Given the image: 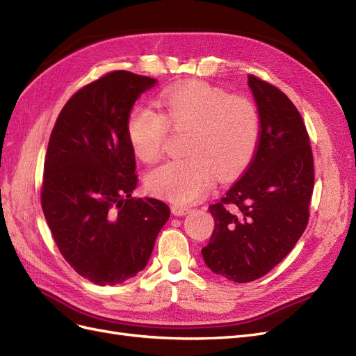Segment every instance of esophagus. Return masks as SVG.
<instances>
[{
    "label": "esophagus",
    "instance_id": "34e87169",
    "mask_svg": "<svg viewBox=\"0 0 356 356\" xmlns=\"http://www.w3.org/2000/svg\"><path fill=\"white\" fill-rule=\"evenodd\" d=\"M170 209H172V213L177 215V217H181V215H186L190 212V208L181 207V204H172Z\"/></svg>",
    "mask_w": 356,
    "mask_h": 356
}]
</instances>
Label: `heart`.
Here are the masks:
<instances>
[{"label": "heart", "instance_id": "heart-1", "mask_svg": "<svg viewBox=\"0 0 356 356\" xmlns=\"http://www.w3.org/2000/svg\"><path fill=\"white\" fill-rule=\"evenodd\" d=\"M160 108L138 105L127 117L126 132L135 154L145 161L163 153L168 126L188 129L187 156L170 159L148 172L153 195L175 203L200 199L215 174L227 179L248 166L260 138L255 105L203 81H186L160 93Z\"/></svg>", "mask_w": 356, "mask_h": 356}]
</instances>
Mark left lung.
<instances>
[{
	"mask_svg": "<svg viewBox=\"0 0 356 356\" xmlns=\"http://www.w3.org/2000/svg\"><path fill=\"white\" fill-rule=\"evenodd\" d=\"M260 117L257 152L243 177L211 204L215 225L202 257L215 275L251 282L281 263L303 234L314 191V156L294 104L248 75Z\"/></svg>",
	"mask_w": 356,
	"mask_h": 356,
	"instance_id": "obj_1",
	"label": "left lung"
}]
</instances>
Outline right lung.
<instances>
[{"mask_svg":"<svg viewBox=\"0 0 356 356\" xmlns=\"http://www.w3.org/2000/svg\"><path fill=\"white\" fill-rule=\"evenodd\" d=\"M156 79L114 71L63 106L44 160L41 207L60 254L98 285H115L147 266L169 207L132 197L138 177L126 123Z\"/></svg>","mask_w":356,"mask_h":356,"instance_id":"1","label":"right lung"}]
</instances>
